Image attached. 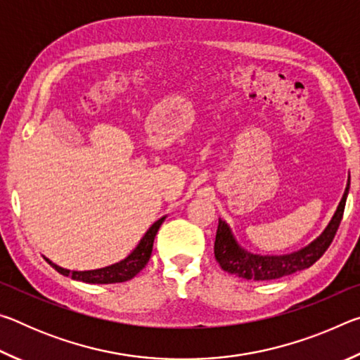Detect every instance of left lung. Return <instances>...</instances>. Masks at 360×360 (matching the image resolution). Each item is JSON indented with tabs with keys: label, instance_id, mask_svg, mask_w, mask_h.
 I'll return each instance as SVG.
<instances>
[{
	"label": "left lung",
	"instance_id": "left-lung-1",
	"mask_svg": "<svg viewBox=\"0 0 360 360\" xmlns=\"http://www.w3.org/2000/svg\"><path fill=\"white\" fill-rule=\"evenodd\" d=\"M349 182L346 187L343 198L335 212L333 219L328 224L318 240L311 245L303 248L302 251L289 254V255H255L249 254L245 249H241L233 236L230 233L227 224L219 221L217 233L214 241V257L219 262L222 270L231 275L240 276L243 279H252V281H268V279H278L283 276L292 275V273L304 270L316 264L324 254L330 243L333 241L337 230L340 227L341 219H343L346 197H348Z\"/></svg>",
	"mask_w": 360,
	"mask_h": 360
}]
</instances>
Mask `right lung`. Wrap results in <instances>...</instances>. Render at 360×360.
I'll return each mask as SVG.
<instances>
[{"instance_id": "add662e5", "label": "right lung", "mask_w": 360, "mask_h": 360, "mask_svg": "<svg viewBox=\"0 0 360 360\" xmlns=\"http://www.w3.org/2000/svg\"><path fill=\"white\" fill-rule=\"evenodd\" d=\"M163 221H165V217L158 219L157 222L152 224L150 229L146 231V235L143 236V240L139 241V245L136 246L135 251H133L127 259L111 266H105V268H100V270H90V271H71V270H66V268L52 264L49 259L46 260L47 264H51L52 268H56L60 275L71 276L72 279H76V281H82L89 284H112V283L129 281V279L135 278L138 273L148 265L152 254V246H154V238Z\"/></svg>"}]
</instances>
